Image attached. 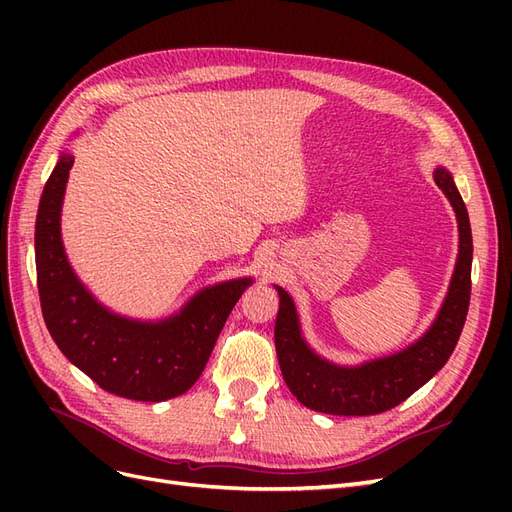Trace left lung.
<instances>
[{"instance_id": "obj_1", "label": "left lung", "mask_w": 512, "mask_h": 512, "mask_svg": "<svg viewBox=\"0 0 512 512\" xmlns=\"http://www.w3.org/2000/svg\"><path fill=\"white\" fill-rule=\"evenodd\" d=\"M433 181L457 215L459 254L438 316L414 344L361 365L331 363L309 348L301 333L297 305L284 288L275 286L280 294V312L275 320L277 361L290 393L305 408L337 416L386 412L421 389L453 354L470 305L472 230L468 209L453 175L444 166H438L433 170Z\"/></svg>"}]
</instances>
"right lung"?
<instances>
[{"instance_id":"obj_1","label":"right lung","mask_w":512,"mask_h":512,"mask_svg":"<svg viewBox=\"0 0 512 512\" xmlns=\"http://www.w3.org/2000/svg\"><path fill=\"white\" fill-rule=\"evenodd\" d=\"M72 164V153L61 151L36 218V271L46 329L66 359L100 389L136 401L179 397L203 374L228 314L254 280L207 286L164 320L111 312L74 273L61 241V205Z\"/></svg>"}]
</instances>
